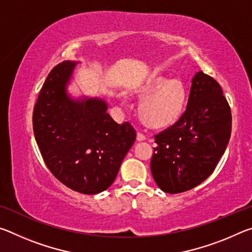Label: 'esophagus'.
I'll use <instances>...</instances> for the list:
<instances>
[{"instance_id":"obj_1","label":"esophagus","mask_w":252,"mask_h":252,"mask_svg":"<svg viewBox=\"0 0 252 252\" xmlns=\"http://www.w3.org/2000/svg\"><path fill=\"white\" fill-rule=\"evenodd\" d=\"M136 140H138V141H144V140H147V138L146 135L141 133V132H138V133H136Z\"/></svg>"}]
</instances>
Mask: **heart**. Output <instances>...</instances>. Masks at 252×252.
<instances>
[{"instance_id":"b5f03b06","label":"heart","mask_w":252,"mask_h":252,"mask_svg":"<svg viewBox=\"0 0 252 252\" xmlns=\"http://www.w3.org/2000/svg\"><path fill=\"white\" fill-rule=\"evenodd\" d=\"M143 120L153 127L168 126L178 120L186 104V90L178 80L156 76L141 89Z\"/></svg>"}]
</instances>
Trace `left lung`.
<instances>
[{
	"mask_svg": "<svg viewBox=\"0 0 252 252\" xmlns=\"http://www.w3.org/2000/svg\"><path fill=\"white\" fill-rule=\"evenodd\" d=\"M231 122V110L220 84L198 72L185 112L155 135L151 172L158 187L167 193H180L206 180L228 146Z\"/></svg>",
	"mask_w": 252,
	"mask_h": 252,
	"instance_id": "obj_1",
	"label": "left lung"
}]
</instances>
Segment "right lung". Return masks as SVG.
I'll list each match as a JSON object with an SVG mask.
<instances>
[{
	"label": "right lung",
	"instance_id": "right-lung-1",
	"mask_svg": "<svg viewBox=\"0 0 252 252\" xmlns=\"http://www.w3.org/2000/svg\"><path fill=\"white\" fill-rule=\"evenodd\" d=\"M75 64L64 61L51 70L34 105L33 131L51 173L72 190L96 194L113 183L136 133L109 116L105 101L66 94Z\"/></svg>",
	"mask_w": 252,
	"mask_h": 252
}]
</instances>
